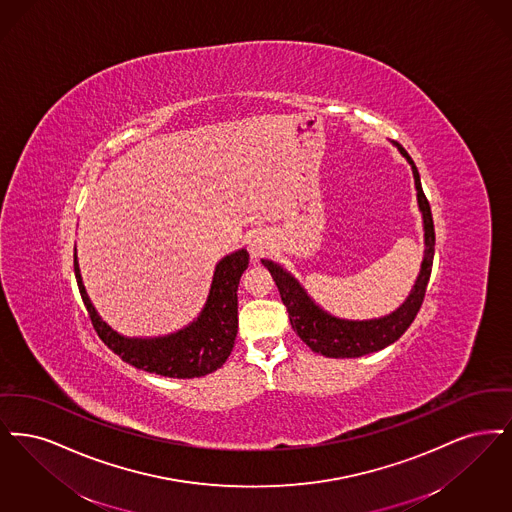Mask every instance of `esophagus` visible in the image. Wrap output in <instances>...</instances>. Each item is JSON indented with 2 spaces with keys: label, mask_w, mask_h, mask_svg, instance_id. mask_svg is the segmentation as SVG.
I'll list each match as a JSON object with an SVG mask.
<instances>
[{
  "label": "esophagus",
  "mask_w": 512,
  "mask_h": 512,
  "mask_svg": "<svg viewBox=\"0 0 512 512\" xmlns=\"http://www.w3.org/2000/svg\"><path fill=\"white\" fill-rule=\"evenodd\" d=\"M269 250H271V239L267 237L266 233L256 231L248 237V252L254 260L264 258Z\"/></svg>",
  "instance_id": "34e87169"
}]
</instances>
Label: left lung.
Listing matches in <instances>:
<instances>
[{
	"mask_svg": "<svg viewBox=\"0 0 512 512\" xmlns=\"http://www.w3.org/2000/svg\"><path fill=\"white\" fill-rule=\"evenodd\" d=\"M394 145L411 164L415 189H417V202L423 214L424 229V258L419 277L409 296L396 312L388 313L378 319H365V321L334 317L313 302L306 289L290 275L287 269H283L271 260H262V264L269 269L279 289L283 304L287 306L292 329L315 354L325 357H361L378 352L394 344L401 334L409 329V325L415 321L417 313L423 306L424 292H426L432 262H434V245H436L434 222H432L430 204L424 197L421 176L415 162L411 160V156L407 155V151L401 147L400 143L394 141Z\"/></svg>",
	"mask_w": 512,
	"mask_h": 512,
	"instance_id": "8db88e82",
	"label": "left lung"
}]
</instances>
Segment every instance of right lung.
Returning a JSON list of instances; mask_svg holds the SVG:
<instances>
[{
	"label": "right lung",
	"instance_id": "add662e5",
	"mask_svg": "<svg viewBox=\"0 0 512 512\" xmlns=\"http://www.w3.org/2000/svg\"><path fill=\"white\" fill-rule=\"evenodd\" d=\"M248 260L245 248L222 258L214 271L208 300L199 317L178 333L156 338H130L116 333L95 312L82 283L76 254L74 273L93 329L116 356L134 365L135 369L160 377L195 378L218 371L233 350L239 329L237 289Z\"/></svg>",
	"mask_w": 512,
	"mask_h": 512
}]
</instances>
